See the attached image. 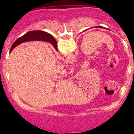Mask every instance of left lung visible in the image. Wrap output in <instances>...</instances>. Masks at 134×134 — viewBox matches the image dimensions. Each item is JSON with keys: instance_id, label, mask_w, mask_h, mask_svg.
<instances>
[{"instance_id": "1", "label": "left lung", "mask_w": 134, "mask_h": 134, "mask_svg": "<svg viewBox=\"0 0 134 134\" xmlns=\"http://www.w3.org/2000/svg\"><path fill=\"white\" fill-rule=\"evenodd\" d=\"M98 27H101V28H105V27H103V26H97Z\"/></svg>"}]
</instances>
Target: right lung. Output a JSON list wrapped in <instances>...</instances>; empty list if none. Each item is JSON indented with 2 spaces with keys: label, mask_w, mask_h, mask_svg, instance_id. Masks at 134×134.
Masks as SVG:
<instances>
[{
  "label": "right lung",
  "mask_w": 134,
  "mask_h": 134,
  "mask_svg": "<svg viewBox=\"0 0 134 134\" xmlns=\"http://www.w3.org/2000/svg\"><path fill=\"white\" fill-rule=\"evenodd\" d=\"M36 40H41L42 41H48L53 46L55 50L58 51L57 41L51 35L47 33V32L42 31H31L27 32V33H26L21 37L17 39V40L14 43L13 46L11 47L10 52L18 44L23 43L24 42H26V41H34Z\"/></svg>",
  "instance_id": "1"
}]
</instances>
